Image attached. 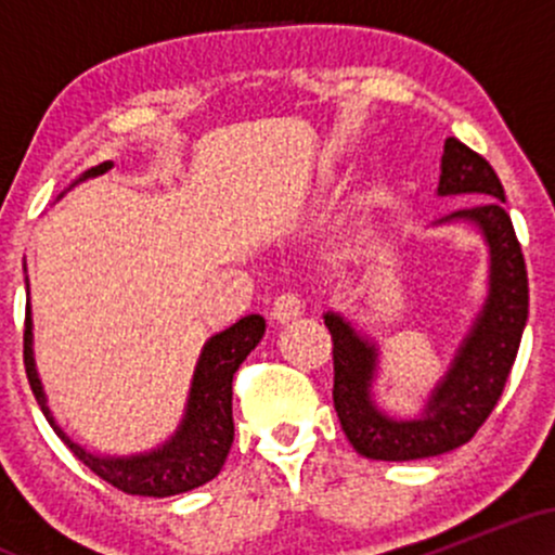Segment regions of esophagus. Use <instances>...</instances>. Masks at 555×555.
Here are the masks:
<instances>
[{
	"instance_id": "obj_1",
	"label": "esophagus",
	"mask_w": 555,
	"mask_h": 555,
	"mask_svg": "<svg viewBox=\"0 0 555 555\" xmlns=\"http://www.w3.org/2000/svg\"><path fill=\"white\" fill-rule=\"evenodd\" d=\"M302 315V299L297 292H282L271 305V318L276 323H289L292 318Z\"/></svg>"
}]
</instances>
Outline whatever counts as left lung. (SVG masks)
<instances>
[{"mask_svg":"<svg viewBox=\"0 0 555 555\" xmlns=\"http://www.w3.org/2000/svg\"><path fill=\"white\" fill-rule=\"evenodd\" d=\"M438 195H482L486 201L443 216L438 224L467 221L488 245V297L469 326L449 371L430 391L423 415L397 420L373 401L378 349L344 321L326 313L334 341V406L344 436L367 460L412 462L460 449L480 430L517 360L530 313V286L521 245L508 219L506 195L493 167L456 138H446Z\"/></svg>","mask_w":555,"mask_h":555,"instance_id":"1","label":"left lung"}]
</instances>
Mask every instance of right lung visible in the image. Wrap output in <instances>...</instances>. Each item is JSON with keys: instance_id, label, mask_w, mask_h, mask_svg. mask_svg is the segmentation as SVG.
I'll list each match as a JSON object with an SVG mask.
<instances>
[{"instance_id": "add662e5", "label": "right lung", "mask_w": 555, "mask_h": 555, "mask_svg": "<svg viewBox=\"0 0 555 555\" xmlns=\"http://www.w3.org/2000/svg\"><path fill=\"white\" fill-rule=\"evenodd\" d=\"M112 169V162L99 164L88 169L80 180L99 177ZM78 180V182H80ZM75 182V184H78ZM266 334V321L260 315H245L242 321L229 326L221 334L211 336L197 358L193 386H190L188 406L180 428L167 443L154 451L132 456H99L78 446L65 430L56 425L47 404L41 378L36 373L34 360V318L30 308H25V331H23V362L28 373L30 391L41 406L43 417L49 420L56 436L65 441L78 460L91 473L106 480L122 493L130 495H167L188 493V490L206 486L224 467L229 449L234 441V420H232V378L237 367L245 362L247 354L258 347Z\"/></svg>"}]
</instances>
